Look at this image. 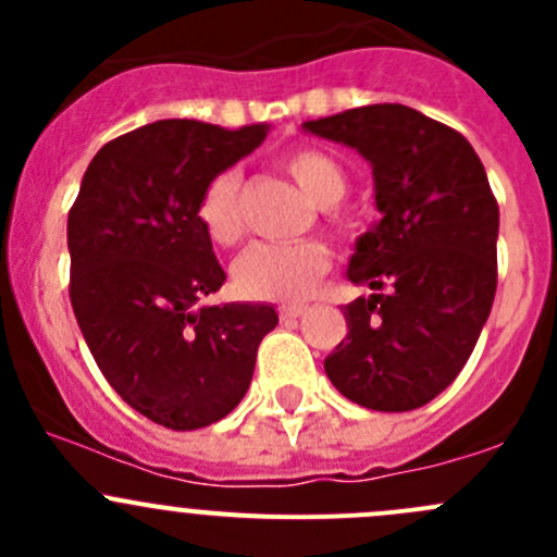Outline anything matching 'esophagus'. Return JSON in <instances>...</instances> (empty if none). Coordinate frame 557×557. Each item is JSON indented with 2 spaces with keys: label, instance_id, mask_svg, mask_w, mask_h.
<instances>
[{
  "label": "esophagus",
  "instance_id": "34e87169",
  "mask_svg": "<svg viewBox=\"0 0 557 557\" xmlns=\"http://www.w3.org/2000/svg\"><path fill=\"white\" fill-rule=\"evenodd\" d=\"M301 314H305V307H283L280 310V318L283 320H299Z\"/></svg>",
  "mask_w": 557,
  "mask_h": 557
}]
</instances>
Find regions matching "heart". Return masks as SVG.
I'll return each instance as SVG.
<instances>
[{"mask_svg": "<svg viewBox=\"0 0 557 557\" xmlns=\"http://www.w3.org/2000/svg\"><path fill=\"white\" fill-rule=\"evenodd\" d=\"M285 172L318 207L334 228H342L339 205L347 194V172L331 153L318 148H296L285 153ZM196 221L207 237L221 247L239 245L245 237L243 174L234 166L212 174L196 201ZM331 252L318 239L296 245H250L234 263V288L250 301H283L296 305L307 299L318 280L329 272Z\"/></svg>", "mask_w": 557, "mask_h": 557, "instance_id": "1", "label": "heart"}]
</instances>
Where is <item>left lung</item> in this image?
Segmentation results:
<instances>
[{"mask_svg": "<svg viewBox=\"0 0 557 557\" xmlns=\"http://www.w3.org/2000/svg\"><path fill=\"white\" fill-rule=\"evenodd\" d=\"M372 164L377 226L347 277L369 285L345 310L347 336L325 358L342 396L409 412L458 377L498 283V201L469 139L404 104H369L305 123Z\"/></svg>", "mask_w": 557, "mask_h": 557, "instance_id": "1", "label": "left lung"}]
</instances>
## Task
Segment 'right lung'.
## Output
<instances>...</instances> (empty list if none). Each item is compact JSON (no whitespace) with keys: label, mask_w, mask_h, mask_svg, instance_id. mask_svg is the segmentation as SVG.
Here are the masks:
<instances>
[{"label":"right lung","mask_w":557,"mask_h":557,"mask_svg":"<svg viewBox=\"0 0 557 557\" xmlns=\"http://www.w3.org/2000/svg\"><path fill=\"white\" fill-rule=\"evenodd\" d=\"M267 132L180 117L134 128L94 156L70 210V301L83 339L117 396L172 431L226 418L277 325L269 305L201 307L226 272L196 221L207 180Z\"/></svg>","instance_id":"1"}]
</instances>
